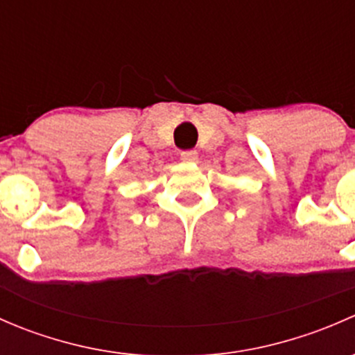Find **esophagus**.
<instances>
[{
    "label": "esophagus",
    "instance_id": "34e87169",
    "mask_svg": "<svg viewBox=\"0 0 355 355\" xmlns=\"http://www.w3.org/2000/svg\"><path fill=\"white\" fill-rule=\"evenodd\" d=\"M180 157L185 163H194V161L198 159V151H196V149H187V151L180 153Z\"/></svg>",
    "mask_w": 355,
    "mask_h": 355
}]
</instances>
